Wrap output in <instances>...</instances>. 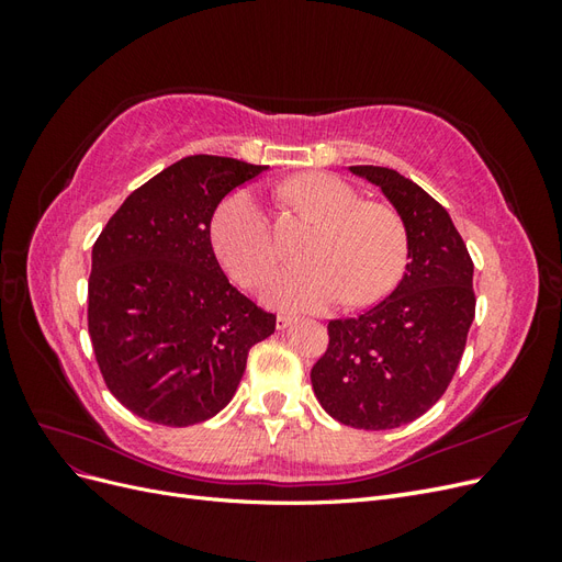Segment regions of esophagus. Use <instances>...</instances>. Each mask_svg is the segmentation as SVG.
I'll list each match as a JSON object with an SVG mask.
<instances>
[{
  "label": "esophagus",
  "mask_w": 562,
  "mask_h": 562,
  "mask_svg": "<svg viewBox=\"0 0 562 562\" xmlns=\"http://www.w3.org/2000/svg\"><path fill=\"white\" fill-rule=\"evenodd\" d=\"M293 321H295V318H293L291 314H279V316H277V328H279V330H283V328L291 326Z\"/></svg>",
  "instance_id": "obj_1"
}]
</instances>
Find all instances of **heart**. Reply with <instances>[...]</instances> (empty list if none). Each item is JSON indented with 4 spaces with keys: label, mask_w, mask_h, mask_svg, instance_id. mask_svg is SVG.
<instances>
[{
    "label": "heart",
    "mask_w": 562,
    "mask_h": 562,
    "mask_svg": "<svg viewBox=\"0 0 562 562\" xmlns=\"http://www.w3.org/2000/svg\"><path fill=\"white\" fill-rule=\"evenodd\" d=\"M285 199L321 223L307 250L312 265L281 269L265 297L279 310H326L345 300L366 307L401 281L411 236L396 209L363 201L361 192L330 173H302L283 187ZM213 248L227 274L246 288L267 281L277 265L271 220L250 190L223 201L213 217Z\"/></svg>",
    "instance_id": "obj_1"
}]
</instances>
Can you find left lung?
Wrapping results in <instances>:
<instances>
[{
  "mask_svg": "<svg viewBox=\"0 0 562 562\" xmlns=\"http://www.w3.org/2000/svg\"><path fill=\"white\" fill-rule=\"evenodd\" d=\"M394 203L411 236L401 283L356 318L328 323L312 386L330 417L353 429H396L446 394L475 316L473 262L448 211L384 166H351Z\"/></svg>",
  "mask_w": 562,
  "mask_h": 562,
  "instance_id": "8db88e82",
  "label": "left lung"
}]
</instances>
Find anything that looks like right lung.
I'll use <instances>...</instances> for the list:
<instances>
[{
    "mask_svg": "<svg viewBox=\"0 0 562 562\" xmlns=\"http://www.w3.org/2000/svg\"><path fill=\"white\" fill-rule=\"evenodd\" d=\"M267 166L194 155L138 187L93 244L89 335L112 396L164 427L217 415L277 316L227 281L211 220Z\"/></svg>",
    "mask_w": 562,
    "mask_h": 562,
    "instance_id": "1",
    "label": "right lung"
}]
</instances>
